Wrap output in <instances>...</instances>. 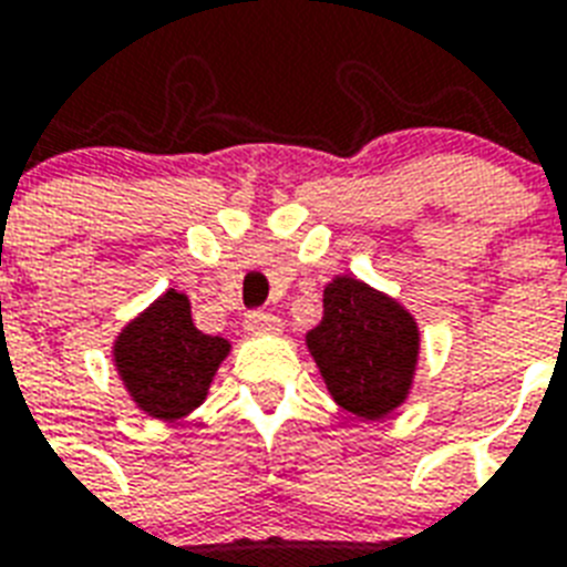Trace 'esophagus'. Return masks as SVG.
I'll list each match as a JSON object with an SVG mask.
<instances>
[{
	"label": "esophagus",
	"mask_w": 567,
	"mask_h": 567,
	"mask_svg": "<svg viewBox=\"0 0 567 567\" xmlns=\"http://www.w3.org/2000/svg\"><path fill=\"white\" fill-rule=\"evenodd\" d=\"M247 332L249 336H276L282 332V320L276 318L274 311H249Z\"/></svg>",
	"instance_id": "esophagus-1"
}]
</instances>
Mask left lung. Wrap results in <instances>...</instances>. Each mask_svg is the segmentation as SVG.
<instances>
[{"label": "left lung", "instance_id": "8db88e82", "mask_svg": "<svg viewBox=\"0 0 567 567\" xmlns=\"http://www.w3.org/2000/svg\"><path fill=\"white\" fill-rule=\"evenodd\" d=\"M306 347L329 394L355 417L379 421L405 403L421 332L409 311L355 276L323 288V318L306 332Z\"/></svg>", "mask_w": 567, "mask_h": 567}]
</instances>
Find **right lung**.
Listing matches in <instances>:
<instances>
[{
    "mask_svg": "<svg viewBox=\"0 0 567 567\" xmlns=\"http://www.w3.org/2000/svg\"><path fill=\"white\" fill-rule=\"evenodd\" d=\"M229 347L226 338L199 332L188 297L171 288L123 327L114 341V364L141 412L176 421L208 396Z\"/></svg>",
    "mask_w": 567,
    "mask_h": 567,
    "instance_id": "add662e5",
    "label": "right lung"
}]
</instances>
